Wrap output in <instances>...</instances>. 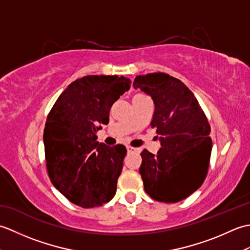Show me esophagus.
<instances>
[{"mask_svg":"<svg viewBox=\"0 0 250 250\" xmlns=\"http://www.w3.org/2000/svg\"><path fill=\"white\" fill-rule=\"evenodd\" d=\"M126 151H128V153H131V152H135V151H139V149L137 148H133V147H126Z\"/></svg>","mask_w":250,"mask_h":250,"instance_id":"esophagus-1","label":"esophagus"}]
</instances>
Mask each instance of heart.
I'll use <instances>...</instances> for the list:
<instances>
[{
    "label": "heart",
    "instance_id": "1",
    "mask_svg": "<svg viewBox=\"0 0 250 250\" xmlns=\"http://www.w3.org/2000/svg\"><path fill=\"white\" fill-rule=\"evenodd\" d=\"M141 95H142V94H136V95H135V97H141Z\"/></svg>",
    "mask_w": 250,
    "mask_h": 250
}]
</instances>
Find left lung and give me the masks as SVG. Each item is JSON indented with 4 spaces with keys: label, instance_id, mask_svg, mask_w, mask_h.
I'll list each match as a JSON object with an SVG mask.
<instances>
[{
    "label": "left lung",
    "instance_id": "left-lung-1",
    "mask_svg": "<svg viewBox=\"0 0 250 250\" xmlns=\"http://www.w3.org/2000/svg\"><path fill=\"white\" fill-rule=\"evenodd\" d=\"M133 87L153 100L150 125L161 142L156 155L141 152L144 189L153 200L176 203L198 190L206 177L213 146L208 120L191 90L168 74L136 76Z\"/></svg>",
    "mask_w": 250,
    "mask_h": 250
}]
</instances>
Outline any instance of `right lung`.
Returning <instances> with one entry per match:
<instances>
[{
  "label": "right lung",
  "instance_id": "1",
  "mask_svg": "<svg viewBox=\"0 0 250 250\" xmlns=\"http://www.w3.org/2000/svg\"><path fill=\"white\" fill-rule=\"evenodd\" d=\"M124 76L88 75L68 84L52 106L44 129L45 158L52 185L83 208L114 198L126 149L97 142L109 110L130 89Z\"/></svg>",
  "mask_w": 250,
  "mask_h": 250
}]
</instances>
